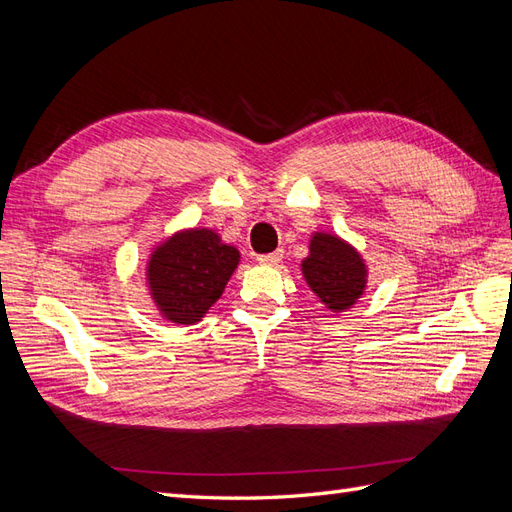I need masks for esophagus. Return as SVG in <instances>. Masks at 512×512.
<instances>
[{
    "mask_svg": "<svg viewBox=\"0 0 512 512\" xmlns=\"http://www.w3.org/2000/svg\"><path fill=\"white\" fill-rule=\"evenodd\" d=\"M282 256H284V252H282V250H277V252H271V254H262V256H258V262H260V265L275 267V265H280Z\"/></svg>",
    "mask_w": 512,
    "mask_h": 512,
    "instance_id": "esophagus-1",
    "label": "esophagus"
}]
</instances>
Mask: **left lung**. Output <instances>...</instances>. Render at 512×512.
Here are the masks:
<instances>
[{
    "mask_svg": "<svg viewBox=\"0 0 512 512\" xmlns=\"http://www.w3.org/2000/svg\"><path fill=\"white\" fill-rule=\"evenodd\" d=\"M303 275L318 299L333 312H344L361 297L367 284L363 258L339 237L316 232L303 260Z\"/></svg>",
    "mask_w": 512,
    "mask_h": 512,
    "instance_id": "obj_1",
    "label": "left lung"
}]
</instances>
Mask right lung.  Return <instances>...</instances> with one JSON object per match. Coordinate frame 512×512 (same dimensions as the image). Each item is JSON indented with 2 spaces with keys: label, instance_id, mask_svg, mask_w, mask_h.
<instances>
[{
  "label": "right lung",
  "instance_id": "right-lung-1",
  "mask_svg": "<svg viewBox=\"0 0 512 512\" xmlns=\"http://www.w3.org/2000/svg\"><path fill=\"white\" fill-rule=\"evenodd\" d=\"M239 265L237 247L207 228L177 232L151 254L147 282L166 320L194 324L222 297Z\"/></svg>",
  "mask_w": 512,
  "mask_h": 512
}]
</instances>
